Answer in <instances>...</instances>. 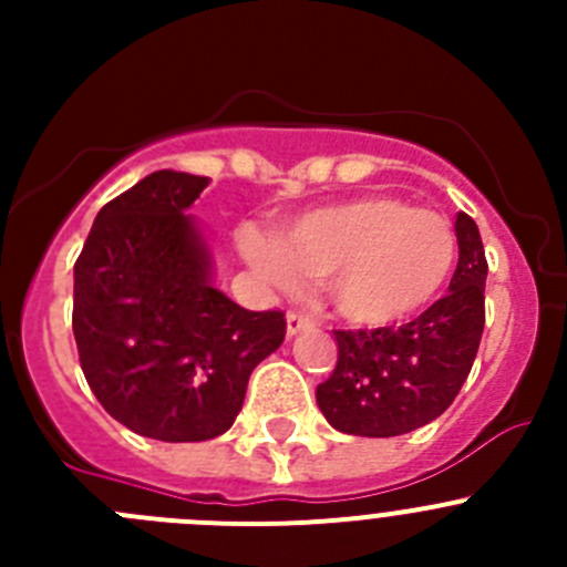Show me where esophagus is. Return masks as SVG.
I'll use <instances>...</instances> for the list:
<instances>
[{
  "mask_svg": "<svg viewBox=\"0 0 567 567\" xmlns=\"http://www.w3.org/2000/svg\"><path fill=\"white\" fill-rule=\"evenodd\" d=\"M309 327H312V318H309V315L298 312V309H289L287 312V332L289 334H298Z\"/></svg>",
  "mask_w": 567,
  "mask_h": 567,
  "instance_id": "34e87169",
  "label": "esophagus"
}]
</instances>
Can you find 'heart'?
Returning a JSON list of instances; mask_svg holds the SVG:
<instances>
[{
    "instance_id": "1",
    "label": "heart",
    "mask_w": 567,
    "mask_h": 567,
    "mask_svg": "<svg viewBox=\"0 0 567 567\" xmlns=\"http://www.w3.org/2000/svg\"><path fill=\"white\" fill-rule=\"evenodd\" d=\"M244 255L284 289L327 280L340 318L385 329L440 298L457 264V233L437 209L378 193L300 215L278 240L247 233Z\"/></svg>"
}]
</instances>
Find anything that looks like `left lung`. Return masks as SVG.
Wrapping results in <instances>:
<instances>
[{"instance_id":"1","label":"left lung","mask_w":567,"mask_h":567,"mask_svg":"<svg viewBox=\"0 0 567 567\" xmlns=\"http://www.w3.org/2000/svg\"><path fill=\"white\" fill-rule=\"evenodd\" d=\"M454 233L460 258L445 298L403 327L334 329L338 363L315 398L338 432L409 434L440 417L463 389L485 327L488 260L471 215H457Z\"/></svg>"}]
</instances>
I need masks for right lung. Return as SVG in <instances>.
Instances as JSON below:
<instances>
[{"mask_svg": "<svg viewBox=\"0 0 567 567\" xmlns=\"http://www.w3.org/2000/svg\"><path fill=\"white\" fill-rule=\"evenodd\" d=\"M209 178L158 169L99 209L73 267V334L87 385L130 432L202 443L238 417L249 374L287 334L209 284L184 215Z\"/></svg>", "mask_w": 567, "mask_h": 567, "instance_id": "1", "label": "right lung"}]
</instances>
